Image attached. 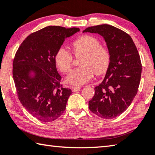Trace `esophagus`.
Segmentation results:
<instances>
[{
    "mask_svg": "<svg viewBox=\"0 0 155 155\" xmlns=\"http://www.w3.org/2000/svg\"><path fill=\"white\" fill-rule=\"evenodd\" d=\"M81 88V86H74V87H72V91H74V92H77L78 91H79Z\"/></svg>",
    "mask_w": 155,
    "mask_h": 155,
    "instance_id": "obj_1",
    "label": "esophagus"
}]
</instances>
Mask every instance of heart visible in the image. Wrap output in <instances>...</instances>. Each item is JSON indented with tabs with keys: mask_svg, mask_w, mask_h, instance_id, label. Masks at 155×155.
<instances>
[{
	"mask_svg": "<svg viewBox=\"0 0 155 155\" xmlns=\"http://www.w3.org/2000/svg\"><path fill=\"white\" fill-rule=\"evenodd\" d=\"M72 52L76 57L83 55L80 60L81 66L72 70L66 81L73 85H83L91 79L95 73L104 74L111 61V53L108 47L101 45L100 40L91 35H83L72 42ZM55 62L61 72L67 73L71 69L73 56L68 50L60 47L55 52Z\"/></svg>",
	"mask_w": 155,
	"mask_h": 155,
	"instance_id": "heart-1",
	"label": "heart"
}]
</instances>
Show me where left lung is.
Returning a JSON list of instances; mask_svg holds the SVG:
<instances>
[{"label":"left lung","mask_w":155,"mask_h":155,"mask_svg":"<svg viewBox=\"0 0 155 155\" xmlns=\"http://www.w3.org/2000/svg\"><path fill=\"white\" fill-rule=\"evenodd\" d=\"M83 32L102 35L111 53L106 77L95 87L89 108L103 119H113L128 108L137 94L142 73L140 55L131 36L114 26L98 25L87 28Z\"/></svg>","instance_id":"left-lung-1"}]
</instances>
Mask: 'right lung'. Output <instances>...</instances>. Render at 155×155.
<instances>
[{"mask_svg": "<svg viewBox=\"0 0 155 155\" xmlns=\"http://www.w3.org/2000/svg\"><path fill=\"white\" fill-rule=\"evenodd\" d=\"M78 28L50 26L28 36L16 51L13 77L18 99L26 110L43 122L53 121L64 113L72 90L60 83L54 60L66 37ZM35 72L30 78L29 72Z\"/></svg>", "mask_w": 155, "mask_h": 155, "instance_id": "1", "label": "right lung"}]
</instances>
